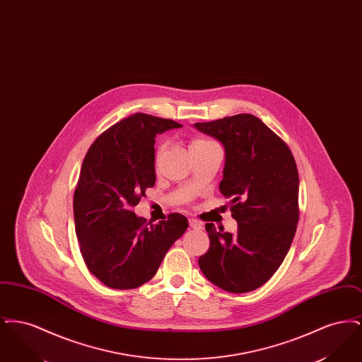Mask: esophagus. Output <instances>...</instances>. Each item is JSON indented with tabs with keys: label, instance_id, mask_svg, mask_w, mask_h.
<instances>
[{
	"label": "esophagus",
	"instance_id": "obj_1",
	"mask_svg": "<svg viewBox=\"0 0 362 362\" xmlns=\"http://www.w3.org/2000/svg\"><path fill=\"white\" fill-rule=\"evenodd\" d=\"M189 228L191 229H194V230H201L202 229V224L201 223H198L197 220H194V218H189Z\"/></svg>",
	"mask_w": 362,
	"mask_h": 362
}]
</instances>
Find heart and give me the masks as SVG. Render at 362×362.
Segmentation results:
<instances>
[{
	"label": "heart",
	"instance_id": "1",
	"mask_svg": "<svg viewBox=\"0 0 362 362\" xmlns=\"http://www.w3.org/2000/svg\"><path fill=\"white\" fill-rule=\"evenodd\" d=\"M210 144H213V142L209 141V139H205V138H194V139L191 141V144H189V151H191V149H197V148L206 146V145H210ZM160 151H161V149H160Z\"/></svg>",
	"mask_w": 362,
	"mask_h": 362
}]
</instances>
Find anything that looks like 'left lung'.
<instances>
[{
	"instance_id": "obj_1",
	"label": "left lung",
	"mask_w": 362,
	"mask_h": 362,
	"mask_svg": "<svg viewBox=\"0 0 362 362\" xmlns=\"http://www.w3.org/2000/svg\"><path fill=\"white\" fill-rule=\"evenodd\" d=\"M225 152L220 189L238 232L206 224L210 248L198 263L207 279L230 293L251 292L278 270L298 223V173L291 149L251 114L194 123Z\"/></svg>"
}]
</instances>
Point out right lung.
<instances>
[{
  "instance_id": "1",
  "label": "right lung",
  "mask_w": 362,
  "mask_h": 362,
  "mask_svg": "<svg viewBox=\"0 0 362 362\" xmlns=\"http://www.w3.org/2000/svg\"><path fill=\"white\" fill-rule=\"evenodd\" d=\"M179 127L138 112L105 130L86 152L73 198L76 235L86 267L108 288L134 289L152 279L189 228L179 213L145 224L133 211L155 186L156 136Z\"/></svg>"
}]
</instances>
